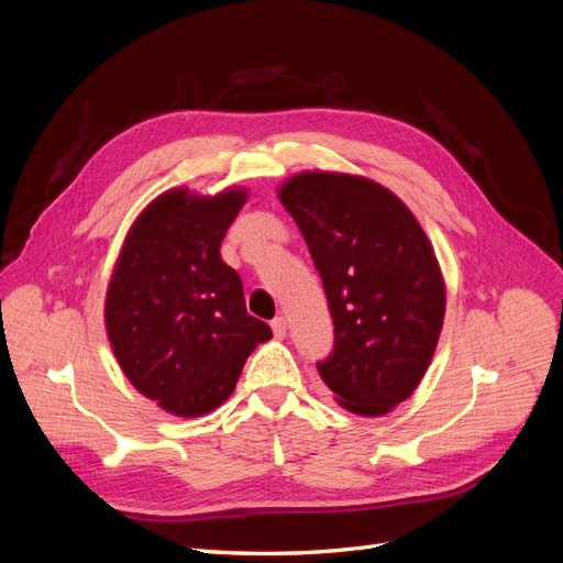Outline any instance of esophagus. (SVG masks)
<instances>
[{"label":"esophagus","mask_w":563,"mask_h":563,"mask_svg":"<svg viewBox=\"0 0 563 563\" xmlns=\"http://www.w3.org/2000/svg\"><path fill=\"white\" fill-rule=\"evenodd\" d=\"M272 330H274V336L276 339H283L287 334V319L285 317H276L272 321Z\"/></svg>","instance_id":"esophagus-1"}]
</instances>
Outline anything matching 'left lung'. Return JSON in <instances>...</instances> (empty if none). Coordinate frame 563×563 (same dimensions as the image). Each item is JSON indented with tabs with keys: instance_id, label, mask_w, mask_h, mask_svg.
Returning <instances> with one entry per match:
<instances>
[{
	"instance_id": "1",
	"label": "left lung",
	"mask_w": 563,
	"mask_h": 563,
	"mask_svg": "<svg viewBox=\"0 0 563 563\" xmlns=\"http://www.w3.org/2000/svg\"><path fill=\"white\" fill-rule=\"evenodd\" d=\"M278 197L308 242L334 323L321 379L354 416L390 413L422 382L444 321L427 233L395 192L360 175L298 173Z\"/></svg>"
}]
</instances>
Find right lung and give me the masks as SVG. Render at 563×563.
<instances>
[{
    "label": "right lung",
    "mask_w": 563,
    "mask_h": 563,
    "mask_svg": "<svg viewBox=\"0 0 563 563\" xmlns=\"http://www.w3.org/2000/svg\"><path fill=\"white\" fill-rule=\"evenodd\" d=\"M246 195L162 192L130 227L108 285L106 328L121 371L177 418L218 408L246 356L272 339L246 314L242 280L220 255Z\"/></svg>",
    "instance_id": "1"
}]
</instances>
